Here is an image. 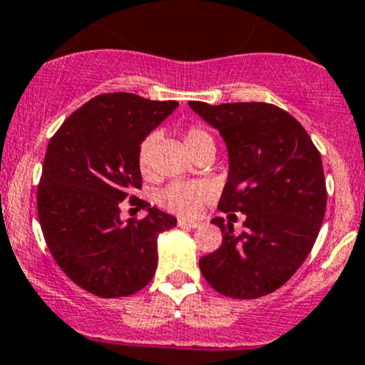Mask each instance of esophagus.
I'll use <instances>...</instances> for the list:
<instances>
[{
	"label": "esophagus",
	"instance_id": "esophagus-1",
	"mask_svg": "<svg viewBox=\"0 0 365 365\" xmlns=\"http://www.w3.org/2000/svg\"><path fill=\"white\" fill-rule=\"evenodd\" d=\"M180 227H188V230H195V227H200L202 222L199 221H188V219H178Z\"/></svg>",
	"mask_w": 365,
	"mask_h": 365
}]
</instances>
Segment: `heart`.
I'll use <instances>...</instances> for the list:
<instances>
[{
  "label": "heart",
  "mask_w": 365,
  "mask_h": 365,
  "mask_svg": "<svg viewBox=\"0 0 365 365\" xmlns=\"http://www.w3.org/2000/svg\"><path fill=\"white\" fill-rule=\"evenodd\" d=\"M185 146L192 155L200 149L214 146V138L202 125H188L183 133ZM158 143V134H148L138 146V168L143 177H149L153 170V153ZM212 197L209 185L202 182H173L158 194V204L163 205L170 212L182 217H195Z\"/></svg>",
  "instance_id": "1"
}]
</instances>
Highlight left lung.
<instances>
[{
    "mask_svg": "<svg viewBox=\"0 0 365 365\" xmlns=\"http://www.w3.org/2000/svg\"><path fill=\"white\" fill-rule=\"evenodd\" d=\"M188 105L230 153L219 210L247 216L240 236L231 222L212 219L222 243L199 260L202 275L232 299L267 296L296 274L318 238L327 209L322 156L304 127L272 103Z\"/></svg>",
    "mask_w": 365,
    "mask_h": 365,
    "instance_id": "8db88e82",
    "label": "left lung"
}]
</instances>
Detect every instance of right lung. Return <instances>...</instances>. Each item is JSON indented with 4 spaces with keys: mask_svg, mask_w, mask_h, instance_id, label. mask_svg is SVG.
<instances>
[{
    "mask_svg": "<svg viewBox=\"0 0 365 365\" xmlns=\"http://www.w3.org/2000/svg\"><path fill=\"white\" fill-rule=\"evenodd\" d=\"M178 103L103 93L73 112L52 135L37 188V212L61 270L90 294L125 297L151 282L156 240L177 219L133 194L143 187L138 146ZM125 198L148 209L122 223Z\"/></svg>",
    "mask_w": 365,
    "mask_h": 365,
    "instance_id": "add662e5",
    "label": "right lung"
}]
</instances>
